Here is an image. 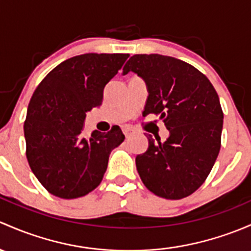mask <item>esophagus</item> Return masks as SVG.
I'll use <instances>...</instances> for the list:
<instances>
[{"instance_id": "esophagus-1", "label": "esophagus", "mask_w": 251, "mask_h": 251, "mask_svg": "<svg viewBox=\"0 0 251 251\" xmlns=\"http://www.w3.org/2000/svg\"><path fill=\"white\" fill-rule=\"evenodd\" d=\"M123 132H124V134H125L126 137H130L131 134L134 132V131L132 130V127H130V126H125V127L123 128Z\"/></svg>"}]
</instances>
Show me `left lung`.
<instances>
[{"instance_id": "8db88e82", "label": "left lung", "mask_w": 251, "mask_h": 251, "mask_svg": "<svg viewBox=\"0 0 251 251\" xmlns=\"http://www.w3.org/2000/svg\"><path fill=\"white\" fill-rule=\"evenodd\" d=\"M146 80L143 115H160L170 137L151 138L136 167L148 190L167 200L194 194L207 179L221 147L224 113L214 86L188 62L159 54L133 55L124 66Z\"/></svg>"}]
</instances>
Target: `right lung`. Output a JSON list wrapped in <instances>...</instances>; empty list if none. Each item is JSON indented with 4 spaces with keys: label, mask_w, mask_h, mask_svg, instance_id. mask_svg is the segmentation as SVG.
<instances>
[{
    "label": "right lung",
    "mask_w": 251,
    "mask_h": 251,
    "mask_svg": "<svg viewBox=\"0 0 251 251\" xmlns=\"http://www.w3.org/2000/svg\"><path fill=\"white\" fill-rule=\"evenodd\" d=\"M128 54H83L50 71L33 92L24 123L26 157L39 183L65 200L100 185L110 151L125 139L121 128L81 136L86 112L100 107L103 89Z\"/></svg>",
    "instance_id": "obj_1"
}]
</instances>
